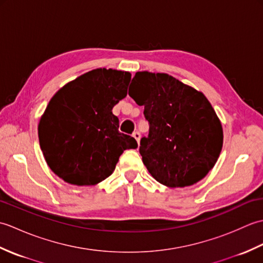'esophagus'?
Returning <instances> with one entry per match:
<instances>
[{"mask_svg":"<svg viewBox=\"0 0 263 263\" xmlns=\"http://www.w3.org/2000/svg\"><path fill=\"white\" fill-rule=\"evenodd\" d=\"M133 138H135L136 139V140H137V142H138V144H139V142H140V137H141V135H140V132H139V131H135V132H133Z\"/></svg>","mask_w":263,"mask_h":263,"instance_id":"obj_1","label":"esophagus"}]
</instances>
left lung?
<instances>
[{
  "mask_svg": "<svg viewBox=\"0 0 263 263\" xmlns=\"http://www.w3.org/2000/svg\"><path fill=\"white\" fill-rule=\"evenodd\" d=\"M128 95L149 123L140 155L156 181L170 187L199 182L215 166L222 127L202 92L166 73L137 72Z\"/></svg>",
  "mask_w": 263,
  "mask_h": 263,
  "instance_id": "obj_1",
  "label": "left lung"
}]
</instances>
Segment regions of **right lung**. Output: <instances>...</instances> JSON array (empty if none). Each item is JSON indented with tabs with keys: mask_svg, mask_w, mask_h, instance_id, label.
<instances>
[{
	"mask_svg": "<svg viewBox=\"0 0 263 263\" xmlns=\"http://www.w3.org/2000/svg\"><path fill=\"white\" fill-rule=\"evenodd\" d=\"M130 72L96 69L61 88L38 125L47 165L66 183L95 185L107 178L135 138L119 131L114 106L127 93Z\"/></svg>",
	"mask_w": 263,
	"mask_h": 263,
	"instance_id": "obj_1",
	"label": "right lung"
}]
</instances>
